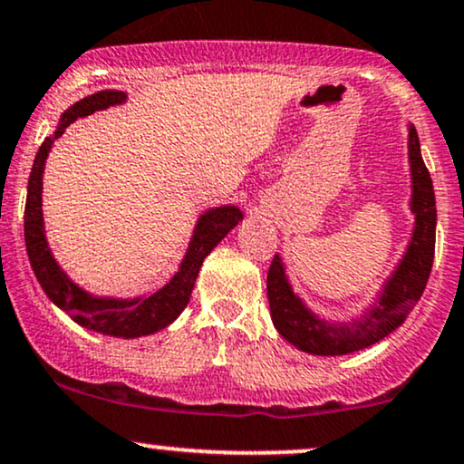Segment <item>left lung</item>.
<instances>
[{
    "instance_id": "obj_1",
    "label": "left lung",
    "mask_w": 464,
    "mask_h": 464,
    "mask_svg": "<svg viewBox=\"0 0 464 464\" xmlns=\"http://www.w3.org/2000/svg\"><path fill=\"white\" fill-rule=\"evenodd\" d=\"M409 160L412 175L411 209L415 214V231L400 261L395 275L382 289L381 300L353 324H326L311 314L289 287L281 259L275 255L267 270V303L276 331L303 353L317 356L350 354L367 345L381 342L393 333L426 289L434 261V239H437V205H434L432 179L421 160L420 138L415 127L409 130Z\"/></svg>"
}]
</instances>
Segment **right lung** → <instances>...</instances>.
<instances>
[{"label": "right lung", "instance_id": "right-lung-1", "mask_svg": "<svg viewBox=\"0 0 464 464\" xmlns=\"http://www.w3.org/2000/svg\"><path fill=\"white\" fill-rule=\"evenodd\" d=\"M127 94L122 91H102L94 92L82 102L72 103L60 119L58 130L52 138H44V142L38 149L34 166H32L30 181H27V200H25V248L30 256L32 270L41 283L43 292L49 295L53 304L66 311L72 320L82 324L83 328L110 337L133 339L142 334L158 333L177 320V315L186 309L192 295L194 283H197L198 270L203 266V259L216 244L231 231L233 227L242 220V211L233 205L227 208H216L205 211V216L198 218V225L194 228L192 242L183 259L181 267L169 285H164L160 292L150 294L149 298H133V300H111V298H92L75 283H71L60 266L55 264L52 250L47 246V237L43 231V170L44 160H47L49 149L53 140L63 136L66 127L75 122L82 116L92 114L97 110H105L110 105L122 103Z\"/></svg>", "mask_w": 464, "mask_h": 464}]
</instances>
